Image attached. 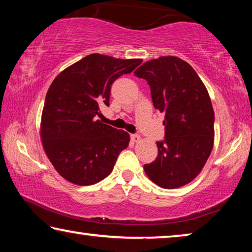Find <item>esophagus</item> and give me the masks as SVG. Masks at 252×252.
Wrapping results in <instances>:
<instances>
[{"instance_id":"esophagus-1","label":"esophagus","mask_w":252,"mask_h":252,"mask_svg":"<svg viewBox=\"0 0 252 252\" xmlns=\"http://www.w3.org/2000/svg\"><path fill=\"white\" fill-rule=\"evenodd\" d=\"M140 139H141V136H140L139 134H136V133L131 134V140H132V141H133V142L140 141Z\"/></svg>"}]
</instances>
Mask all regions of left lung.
<instances>
[{
  "label": "left lung",
  "mask_w": 252,
  "mask_h": 252,
  "mask_svg": "<svg viewBox=\"0 0 252 252\" xmlns=\"http://www.w3.org/2000/svg\"><path fill=\"white\" fill-rule=\"evenodd\" d=\"M151 90L155 108L164 114V139L158 157L143 169L164 189L187 185L198 176L213 147L215 112L197 72L176 57L151 60L134 71Z\"/></svg>",
  "instance_id": "1"
}]
</instances>
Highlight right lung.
<instances>
[{"mask_svg":"<svg viewBox=\"0 0 252 252\" xmlns=\"http://www.w3.org/2000/svg\"><path fill=\"white\" fill-rule=\"evenodd\" d=\"M142 60L90 54L62 71L46 93L41 138L55 170L74 185L90 186L112 171L118 156L129 146L123 130L95 120L109 106L111 85L129 74Z\"/></svg>","mask_w":252,"mask_h":252,"instance_id":"add662e5","label":"right lung"}]
</instances>
